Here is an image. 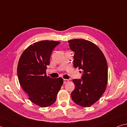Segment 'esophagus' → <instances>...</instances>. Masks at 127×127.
I'll return each mask as SVG.
<instances>
[{"label":"esophagus","instance_id":"esophagus-1","mask_svg":"<svg viewBox=\"0 0 127 127\" xmlns=\"http://www.w3.org/2000/svg\"><path fill=\"white\" fill-rule=\"evenodd\" d=\"M68 82H69L68 79H64V84H65V83H68Z\"/></svg>","mask_w":127,"mask_h":127}]
</instances>
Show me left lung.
Wrapping results in <instances>:
<instances>
[{"label": "left lung", "mask_w": 127, "mask_h": 127, "mask_svg": "<svg viewBox=\"0 0 127 127\" xmlns=\"http://www.w3.org/2000/svg\"><path fill=\"white\" fill-rule=\"evenodd\" d=\"M74 52L73 64L82 69V79H73L75 89L71 92L73 102L82 107L96 103L107 88L108 65L103 52L95 44L82 39L68 41Z\"/></svg>", "instance_id": "8db88e82"}]
</instances>
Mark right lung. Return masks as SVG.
<instances>
[{
    "mask_svg": "<svg viewBox=\"0 0 127 127\" xmlns=\"http://www.w3.org/2000/svg\"><path fill=\"white\" fill-rule=\"evenodd\" d=\"M59 43L42 40L33 43L23 52L18 64L20 86L31 102L42 108L56 102L63 83V78H51L46 74L52 50Z\"/></svg>",
    "mask_w": 127,
    "mask_h": 127,
    "instance_id": "1",
    "label": "right lung"
}]
</instances>
